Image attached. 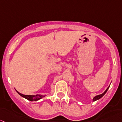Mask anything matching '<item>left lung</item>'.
Segmentation results:
<instances>
[{
	"label": "left lung",
	"instance_id": "obj_1",
	"mask_svg": "<svg viewBox=\"0 0 122 122\" xmlns=\"http://www.w3.org/2000/svg\"><path fill=\"white\" fill-rule=\"evenodd\" d=\"M109 87H110V86H109V87H108L107 88V89H106V90H105V92H104V93H103L102 94H101V95H97V96H95V97H94V98H93V101H96V100H98V99H100V98H101L102 97H103V96L104 95H105V94L106 93V92H107V90H108V89H109Z\"/></svg>",
	"mask_w": 122,
	"mask_h": 122
}]
</instances>
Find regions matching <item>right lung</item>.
<instances>
[{"label":"right lung","instance_id":"add662e5","mask_svg":"<svg viewBox=\"0 0 122 122\" xmlns=\"http://www.w3.org/2000/svg\"><path fill=\"white\" fill-rule=\"evenodd\" d=\"M17 93H18L19 95H20L22 97H25V99H27V100H30V101H37V100H39V99H42V97H45V95H23V94L20 93L19 92H17L16 90Z\"/></svg>","mask_w":122,"mask_h":122}]
</instances>
